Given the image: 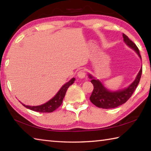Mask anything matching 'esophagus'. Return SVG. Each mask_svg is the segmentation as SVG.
<instances>
[{
	"label": "esophagus",
	"mask_w": 151,
	"mask_h": 151,
	"mask_svg": "<svg viewBox=\"0 0 151 151\" xmlns=\"http://www.w3.org/2000/svg\"><path fill=\"white\" fill-rule=\"evenodd\" d=\"M78 76L80 78L83 79V78H85V76H86V72L85 70H79L78 72V74H77Z\"/></svg>",
	"instance_id": "34e87169"
}]
</instances>
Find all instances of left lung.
<instances>
[{
	"instance_id": "1",
	"label": "left lung",
	"mask_w": 151,
	"mask_h": 151,
	"mask_svg": "<svg viewBox=\"0 0 151 151\" xmlns=\"http://www.w3.org/2000/svg\"><path fill=\"white\" fill-rule=\"evenodd\" d=\"M124 42L130 48L133 49L137 53L141 59V56L137 45L129 39L126 35L122 34ZM142 75V68L138 73L135 80L127 88L121 89L116 91H110L104 87L100 81L95 79L91 75H88L89 78L91 79V82L94 86V89L90 96V101L94 105L102 109H113L122 105V104L131 98L135 89L139 85L140 77Z\"/></svg>"
}]
</instances>
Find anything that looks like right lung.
Wrapping results in <instances>:
<instances>
[{
    "mask_svg": "<svg viewBox=\"0 0 151 151\" xmlns=\"http://www.w3.org/2000/svg\"><path fill=\"white\" fill-rule=\"evenodd\" d=\"M75 81V78H73L72 79L65 84L61 88L58 92L57 94L53 97L52 99H50V101H48L47 103H46L41 105L39 106H28L25 105V104L21 103L22 105L26 107V108L29 109L32 111H34L36 112H52L56 109H58L59 107L61 104L63 103V100L66 94V92L67 91L68 88L69 86L73 85L74 82Z\"/></svg>",
    "mask_w": 151,
    "mask_h": 151,
    "instance_id": "add662e5",
    "label": "right lung"
}]
</instances>
